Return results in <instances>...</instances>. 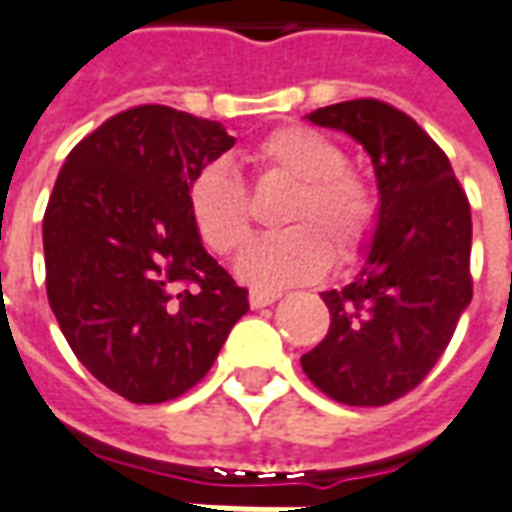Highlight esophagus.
<instances>
[{
	"mask_svg": "<svg viewBox=\"0 0 512 512\" xmlns=\"http://www.w3.org/2000/svg\"><path fill=\"white\" fill-rule=\"evenodd\" d=\"M274 301H279V295L276 293H263V290H252V293H249V306H252V309H263V306H271Z\"/></svg>",
	"mask_w": 512,
	"mask_h": 512,
	"instance_id": "34e87169",
	"label": "esophagus"
}]
</instances>
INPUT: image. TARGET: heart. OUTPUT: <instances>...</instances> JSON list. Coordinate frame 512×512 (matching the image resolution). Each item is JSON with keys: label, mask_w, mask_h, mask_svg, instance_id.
Masks as SVG:
<instances>
[{"label": "heart", "mask_w": 512, "mask_h": 512, "mask_svg": "<svg viewBox=\"0 0 512 512\" xmlns=\"http://www.w3.org/2000/svg\"><path fill=\"white\" fill-rule=\"evenodd\" d=\"M249 160L263 173L295 181L282 233L257 238L238 260V276L263 290L304 285L325 274L331 255L347 263L377 230L380 200L369 181L347 165L331 135L285 124L257 140ZM187 211L200 241L222 257L236 255L252 233V208L233 165L211 162L187 184Z\"/></svg>", "instance_id": "b5f03b06"}]
</instances>
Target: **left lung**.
<instances>
[{
  "instance_id": "1",
  "label": "left lung",
  "mask_w": 512,
  "mask_h": 512,
  "mask_svg": "<svg viewBox=\"0 0 512 512\" xmlns=\"http://www.w3.org/2000/svg\"><path fill=\"white\" fill-rule=\"evenodd\" d=\"M306 119L369 151L380 219L355 279L323 293L331 328L301 366L333 401L382 407L426 380L472 301L469 200L448 154L388 102H336Z\"/></svg>"
}]
</instances>
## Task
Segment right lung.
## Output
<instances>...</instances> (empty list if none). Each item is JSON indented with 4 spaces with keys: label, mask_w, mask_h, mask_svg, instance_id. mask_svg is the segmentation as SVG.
<instances>
[{
    "label": "right lung",
    "mask_w": 512,
    "mask_h": 512,
    "mask_svg": "<svg viewBox=\"0 0 512 512\" xmlns=\"http://www.w3.org/2000/svg\"><path fill=\"white\" fill-rule=\"evenodd\" d=\"M233 143L219 121L135 105L59 170L43 217L48 304L75 358L132 404L187 393L249 309L187 211L189 179Z\"/></svg>",
    "instance_id": "add662e5"
}]
</instances>
